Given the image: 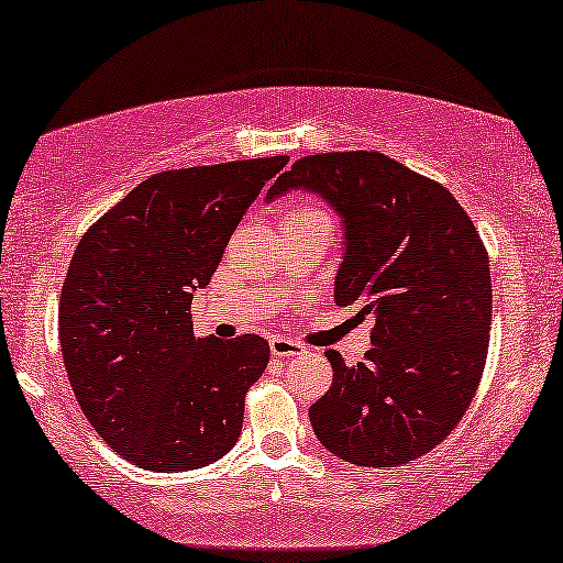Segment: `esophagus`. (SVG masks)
I'll return each mask as SVG.
<instances>
[{
  "label": "esophagus",
  "instance_id": "34e87169",
  "mask_svg": "<svg viewBox=\"0 0 563 563\" xmlns=\"http://www.w3.org/2000/svg\"><path fill=\"white\" fill-rule=\"evenodd\" d=\"M269 350L274 357H297V354L305 352V347L299 342L289 340V336H272Z\"/></svg>",
  "mask_w": 563,
  "mask_h": 563
}]
</instances>
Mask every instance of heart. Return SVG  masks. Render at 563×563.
<instances>
[{"label":"heart","mask_w":563,"mask_h":563,"mask_svg":"<svg viewBox=\"0 0 563 563\" xmlns=\"http://www.w3.org/2000/svg\"><path fill=\"white\" fill-rule=\"evenodd\" d=\"M301 211H311V209H301Z\"/></svg>","instance_id":"1"}]
</instances>
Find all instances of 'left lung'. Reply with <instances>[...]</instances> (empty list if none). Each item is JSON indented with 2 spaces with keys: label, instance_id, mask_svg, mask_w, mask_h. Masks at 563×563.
Returning <instances> with one entry per match:
<instances>
[{
  "label": "left lung",
  "instance_id": "left-lung-1",
  "mask_svg": "<svg viewBox=\"0 0 563 563\" xmlns=\"http://www.w3.org/2000/svg\"><path fill=\"white\" fill-rule=\"evenodd\" d=\"M322 196L342 219L334 301L375 317L372 350L309 408L342 461L395 468L448 438L478 390L488 354L490 272L471 216L435 180L383 153L307 155L266 191Z\"/></svg>",
  "mask_w": 563,
  "mask_h": 563
}]
</instances>
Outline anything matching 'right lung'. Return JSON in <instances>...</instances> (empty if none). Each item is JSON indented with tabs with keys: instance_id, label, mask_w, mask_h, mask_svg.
Listing matches in <instances>:
<instances>
[{
	"instance_id": "right-lung-1",
	"label": "right lung",
	"mask_w": 563,
	"mask_h": 563,
	"mask_svg": "<svg viewBox=\"0 0 563 563\" xmlns=\"http://www.w3.org/2000/svg\"><path fill=\"white\" fill-rule=\"evenodd\" d=\"M287 161L155 173L75 249L59 297L65 369L90 426L137 468L196 471L236 445L269 342L196 340L191 301Z\"/></svg>"
}]
</instances>
